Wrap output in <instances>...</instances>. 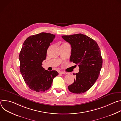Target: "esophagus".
<instances>
[{"label": "esophagus", "instance_id": "1", "mask_svg": "<svg viewBox=\"0 0 121 121\" xmlns=\"http://www.w3.org/2000/svg\"><path fill=\"white\" fill-rule=\"evenodd\" d=\"M60 74H67V73L65 72H63V71H61V72H59Z\"/></svg>", "mask_w": 121, "mask_h": 121}]
</instances>
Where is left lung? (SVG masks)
<instances>
[{"label": "left lung", "mask_w": 121, "mask_h": 121, "mask_svg": "<svg viewBox=\"0 0 121 121\" xmlns=\"http://www.w3.org/2000/svg\"><path fill=\"white\" fill-rule=\"evenodd\" d=\"M71 46L70 61L77 65L79 72L76 78L68 86L70 92L83 93L88 91L98 79L102 65V58L97 43L81 33L62 36Z\"/></svg>", "instance_id": "left-lung-1"}]
</instances>
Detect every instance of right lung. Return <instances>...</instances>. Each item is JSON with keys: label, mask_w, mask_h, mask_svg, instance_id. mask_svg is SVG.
<instances>
[{"label": "right lung", "mask_w": 121, "mask_h": 121, "mask_svg": "<svg viewBox=\"0 0 121 121\" xmlns=\"http://www.w3.org/2000/svg\"><path fill=\"white\" fill-rule=\"evenodd\" d=\"M55 36L46 32L30 36L24 41L20 53V71L23 79L30 90L37 92L49 90L54 78L58 75L56 71H49L42 66Z\"/></svg>", "instance_id": "right-lung-1"}]
</instances>
